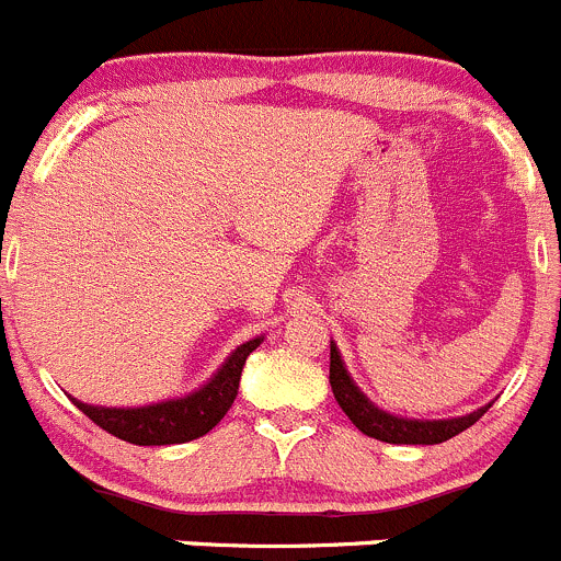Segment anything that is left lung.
Segmentation results:
<instances>
[{
	"mask_svg": "<svg viewBox=\"0 0 561 561\" xmlns=\"http://www.w3.org/2000/svg\"><path fill=\"white\" fill-rule=\"evenodd\" d=\"M330 385H332V396L335 401L341 403V409L346 412V417L363 431L365 436H374L379 442H390V445H442V442L453 439L461 431L471 428L482 414L491 409V403L477 412L467 414V417H456V420H401L392 417V414L381 412L376 409L363 392L357 390V385L352 381V376L346 374L341 363V354H337L335 343L330 346Z\"/></svg>",
	"mask_w": 561,
	"mask_h": 561,
	"instance_id": "left-lung-1",
	"label": "left lung"
}]
</instances>
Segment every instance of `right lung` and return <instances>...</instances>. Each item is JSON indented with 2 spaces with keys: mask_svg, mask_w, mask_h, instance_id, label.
<instances>
[{
  "mask_svg": "<svg viewBox=\"0 0 561 561\" xmlns=\"http://www.w3.org/2000/svg\"><path fill=\"white\" fill-rule=\"evenodd\" d=\"M262 343V337L237 346V352L226 359L224 368L207 381L198 392L187 398H176V401L152 403V407H138V409H105V407H90V403L76 401V407L108 431L111 436L130 445L149 447V445H182L204 436L213 431L226 412L234 403L237 390H240V376L242 365H245L248 354Z\"/></svg>",
  "mask_w": 561,
  "mask_h": 561,
  "instance_id": "obj_1",
  "label": "right lung"
}]
</instances>
